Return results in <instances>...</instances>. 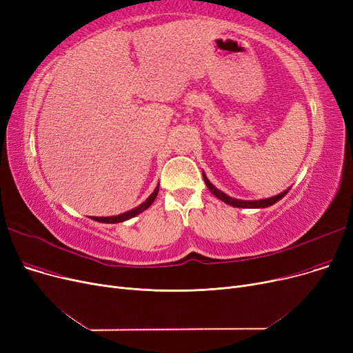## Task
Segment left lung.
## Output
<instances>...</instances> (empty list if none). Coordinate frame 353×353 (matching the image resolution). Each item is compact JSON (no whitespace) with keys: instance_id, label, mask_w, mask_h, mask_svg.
I'll return each mask as SVG.
<instances>
[{"instance_id":"obj_1","label":"left lung","mask_w":353,"mask_h":353,"mask_svg":"<svg viewBox=\"0 0 353 353\" xmlns=\"http://www.w3.org/2000/svg\"><path fill=\"white\" fill-rule=\"evenodd\" d=\"M203 179H205L206 186L212 192V194H214L221 201H225L226 205L233 206V208H240V209H265V208H269V206L274 205V203L279 201L290 190V188H289V189H286L285 192L279 193L277 196H273V197H269V199H262V200H240V199L230 197L229 194L223 193L221 190H219L216 186H213L210 180L208 179V176L205 174V172H203Z\"/></svg>"}]
</instances>
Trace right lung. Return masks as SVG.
I'll return each mask as SVG.
<instances>
[{
    "label": "right lung",
    "mask_w": 353,
    "mask_h": 353,
    "mask_svg": "<svg viewBox=\"0 0 353 353\" xmlns=\"http://www.w3.org/2000/svg\"><path fill=\"white\" fill-rule=\"evenodd\" d=\"M157 193H159V186H156L154 192L145 199V201H143L141 205H139L137 208H134V209H132V210H128V212L121 213V214H117V216H110V217H92V219L100 221V223H121V221H125V220H128V219L136 217L137 214H140L141 212H144L145 209L150 208V206L153 205V201H154L156 197H157Z\"/></svg>",
    "instance_id": "right-lung-1"
}]
</instances>
